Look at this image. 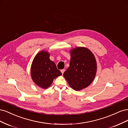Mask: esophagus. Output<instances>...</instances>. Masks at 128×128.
I'll return each mask as SVG.
<instances>
[{
	"label": "esophagus",
	"mask_w": 128,
	"mask_h": 128,
	"mask_svg": "<svg viewBox=\"0 0 128 128\" xmlns=\"http://www.w3.org/2000/svg\"><path fill=\"white\" fill-rule=\"evenodd\" d=\"M64 71H65L64 69H61V73H62V74H64Z\"/></svg>",
	"instance_id": "esophagus-1"
}]
</instances>
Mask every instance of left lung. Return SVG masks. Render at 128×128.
<instances>
[{
  "label": "left lung",
  "mask_w": 128,
  "mask_h": 128,
  "mask_svg": "<svg viewBox=\"0 0 128 128\" xmlns=\"http://www.w3.org/2000/svg\"><path fill=\"white\" fill-rule=\"evenodd\" d=\"M69 67L64 73L69 86L76 91L88 87L94 80L96 72L94 55L88 49L78 47L71 51Z\"/></svg>",
  "instance_id": "8db88e82"
}]
</instances>
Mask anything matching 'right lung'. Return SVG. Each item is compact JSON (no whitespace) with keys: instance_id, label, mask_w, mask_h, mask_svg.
Here are the masks:
<instances>
[{"instance_id":"add662e5","label":"right lung","mask_w":128,"mask_h":128,"mask_svg":"<svg viewBox=\"0 0 128 128\" xmlns=\"http://www.w3.org/2000/svg\"><path fill=\"white\" fill-rule=\"evenodd\" d=\"M48 52L42 51L34 57L31 68V76L34 82L42 88H48L56 77L62 75L55 63L50 60Z\"/></svg>"}]
</instances>
